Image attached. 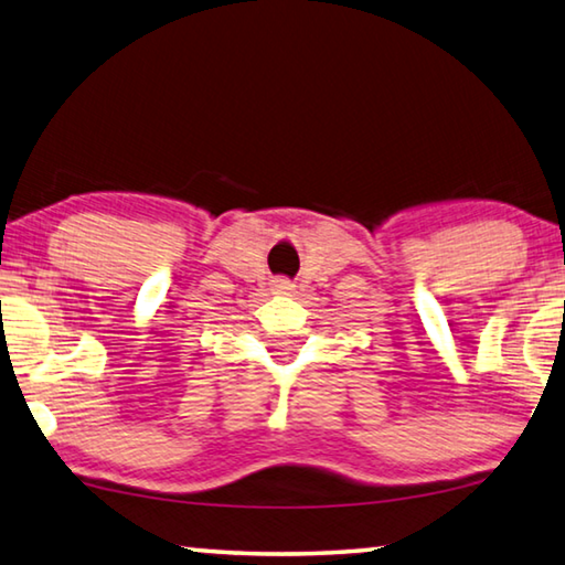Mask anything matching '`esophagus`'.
Masks as SVG:
<instances>
[{
    "label": "esophagus",
    "mask_w": 565,
    "mask_h": 565,
    "mask_svg": "<svg viewBox=\"0 0 565 565\" xmlns=\"http://www.w3.org/2000/svg\"><path fill=\"white\" fill-rule=\"evenodd\" d=\"M271 291H274V294H281V296H289V294L294 291V284H291L289 279H276V281L271 284Z\"/></svg>",
    "instance_id": "esophagus-1"
}]
</instances>
